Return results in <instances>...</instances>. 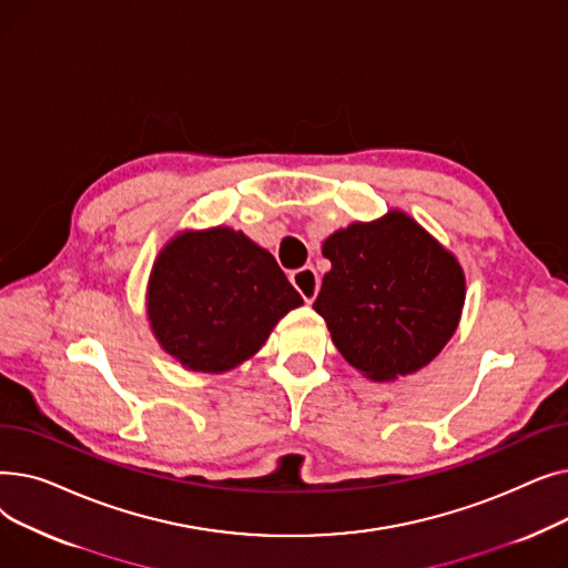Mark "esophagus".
Returning <instances> with one entry per match:
<instances>
[{
  "label": "esophagus",
  "mask_w": 568,
  "mask_h": 568,
  "mask_svg": "<svg viewBox=\"0 0 568 568\" xmlns=\"http://www.w3.org/2000/svg\"><path fill=\"white\" fill-rule=\"evenodd\" d=\"M290 281L296 287V292L304 296V302H308V304L315 300L317 292H320V278H317L315 268L311 264H306L302 268H294V272L290 274Z\"/></svg>",
  "instance_id": "obj_1"
}]
</instances>
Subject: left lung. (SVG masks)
<instances>
[{
    "instance_id": "8db88e82",
    "label": "left lung",
    "mask_w": 568,
    "mask_h": 568,
    "mask_svg": "<svg viewBox=\"0 0 568 568\" xmlns=\"http://www.w3.org/2000/svg\"><path fill=\"white\" fill-rule=\"evenodd\" d=\"M313 308L345 359L371 379L424 368L456 332L465 276L452 253L409 216L392 212L326 239Z\"/></svg>"
}]
</instances>
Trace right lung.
<instances>
[{
  "mask_svg": "<svg viewBox=\"0 0 568 568\" xmlns=\"http://www.w3.org/2000/svg\"><path fill=\"white\" fill-rule=\"evenodd\" d=\"M302 304L274 255L230 227L179 234L159 255L146 292L163 349L202 373L248 359Z\"/></svg>",
  "mask_w": 568,
  "mask_h": 568,
  "instance_id": "right-lung-1",
  "label": "right lung"
}]
</instances>
